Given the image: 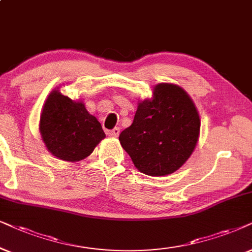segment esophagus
<instances>
[{
  "label": "esophagus",
  "mask_w": 252,
  "mask_h": 252,
  "mask_svg": "<svg viewBox=\"0 0 252 252\" xmlns=\"http://www.w3.org/2000/svg\"><path fill=\"white\" fill-rule=\"evenodd\" d=\"M108 135L112 136V137H117L120 135V128H114L112 130H109Z\"/></svg>",
  "instance_id": "obj_1"
}]
</instances>
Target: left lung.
<instances>
[{"label":"left lung","instance_id":"8db88e82","mask_svg":"<svg viewBox=\"0 0 252 252\" xmlns=\"http://www.w3.org/2000/svg\"><path fill=\"white\" fill-rule=\"evenodd\" d=\"M200 120L190 96L174 84H158L153 99L138 105L121 145L136 168L150 176L172 174L189 159L199 136Z\"/></svg>","mask_w":252,"mask_h":252}]
</instances>
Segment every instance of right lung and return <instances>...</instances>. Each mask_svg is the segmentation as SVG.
<instances>
[{"label":"right lung","mask_w":252,"mask_h":252,"mask_svg":"<svg viewBox=\"0 0 252 252\" xmlns=\"http://www.w3.org/2000/svg\"><path fill=\"white\" fill-rule=\"evenodd\" d=\"M40 132L50 153L71 162L89 157L106 137L101 124L83 102L72 101L59 91H53L46 100Z\"/></svg>","instance_id":"add662e5"}]
</instances>
